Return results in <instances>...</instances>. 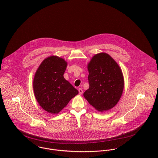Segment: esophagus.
Instances as JSON below:
<instances>
[{
    "mask_svg": "<svg viewBox=\"0 0 158 158\" xmlns=\"http://www.w3.org/2000/svg\"><path fill=\"white\" fill-rule=\"evenodd\" d=\"M78 92H79V94H80V95H81V94H83V90H82L81 88H79V89H78Z\"/></svg>",
    "mask_w": 158,
    "mask_h": 158,
    "instance_id": "esophagus-1",
    "label": "esophagus"
}]
</instances>
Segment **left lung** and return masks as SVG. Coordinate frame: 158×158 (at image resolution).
<instances>
[{"label":"left lung","mask_w":158,"mask_h":158,"mask_svg":"<svg viewBox=\"0 0 158 158\" xmlns=\"http://www.w3.org/2000/svg\"><path fill=\"white\" fill-rule=\"evenodd\" d=\"M89 88L84 94L89 103L98 111H108L118 102L124 79L118 64L106 53L95 55L88 64Z\"/></svg>","instance_id":"obj_1"}]
</instances>
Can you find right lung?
<instances>
[{"instance_id":"obj_1","label":"right lung","mask_w":158,"mask_h":158,"mask_svg":"<svg viewBox=\"0 0 158 158\" xmlns=\"http://www.w3.org/2000/svg\"><path fill=\"white\" fill-rule=\"evenodd\" d=\"M68 63L62 58L50 56L45 58L36 71L33 78L35 98L48 113L58 114L78 94L64 78Z\"/></svg>"}]
</instances>
